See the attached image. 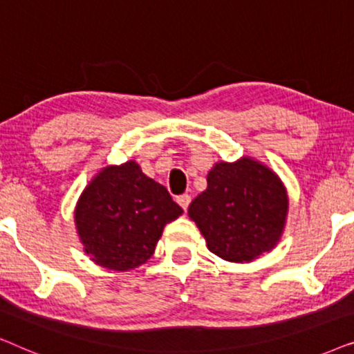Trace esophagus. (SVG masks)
Returning a JSON list of instances; mask_svg holds the SVG:
<instances>
[{
  "label": "esophagus",
  "mask_w": 354,
  "mask_h": 354,
  "mask_svg": "<svg viewBox=\"0 0 354 354\" xmlns=\"http://www.w3.org/2000/svg\"><path fill=\"white\" fill-rule=\"evenodd\" d=\"M190 201H192V196L190 195L177 196V203L183 207V211H187V207H188V205H190Z\"/></svg>",
  "instance_id": "34e87169"
}]
</instances>
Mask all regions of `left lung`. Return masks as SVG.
Instances as JSON below:
<instances>
[{
    "instance_id": "obj_1",
    "label": "left lung",
    "mask_w": 354,
    "mask_h": 354,
    "mask_svg": "<svg viewBox=\"0 0 354 354\" xmlns=\"http://www.w3.org/2000/svg\"><path fill=\"white\" fill-rule=\"evenodd\" d=\"M287 211V190L277 174L251 158L217 162L207 188L188 206L207 250L230 263H250L272 250Z\"/></svg>"
}]
</instances>
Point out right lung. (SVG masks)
Listing matches in <instances>:
<instances>
[{
    "label": "right lung",
    "mask_w": 354,
    "mask_h": 354,
    "mask_svg": "<svg viewBox=\"0 0 354 354\" xmlns=\"http://www.w3.org/2000/svg\"><path fill=\"white\" fill-rule=\"evenodd\" d=\"M182 212L166 187L127 161L104 167L85 187L74 217L91 261L106 269L130 270L151 258L164 225Z\"/></svg>",
    "instance_id": "obj_1"
}]
</instances>
